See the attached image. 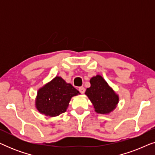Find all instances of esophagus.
Here are the masks:
<instances>
[{
    "mask_svg": "<svg viewBox=\"0 0 155 155\" xmlns=\"http://www.w3.org/2000/svg\"><path fill=\"white\" fill-rule=\"evenodd\" d=\"M79 91L81 94H84V91H85V89H84L83 87H79Z\"/></svg>",
    "mask_w": 155,
    "mask_h": 155,
    "instance_id": "esophagus-1",
    "label": "esophagus"
}]
</instances>
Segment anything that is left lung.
I'll use <instances>...</instances> for the list:
<instances>
[{
  "label": "left lung",
  "mask_w": 155,
  "mask_h": 155,
  "mask_svg": "<svg viewBox=\"0 0 155 155\" xmlns=\"http://www.w3.org/2000/svg\"><path fill=\"white\" fill-rule=\"evenodd\" d=\"M91 87L87 89L85 94L92 101L98 114H109L116 107L118 97L100 75L90 80Z\"/></svg>",
  "instance_id": "1"
}]
</instances>
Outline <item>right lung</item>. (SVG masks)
Instances as JSON below:
<instances>
[{
	"label": "right lung",
	"instance_id": "add662e5",
	"mask_svg": "<svg viewBox=\"0 0 155 155\" xmlns=\"http://www.w3.org/2000/svg\"><path fill=\"white\" fill-rule=\"evenodd\" d=\"M79 91L60 77H56L38 91L36 107L40 113L56 116L66 111L72 97Z\"/></svg>",
	"mask_w": 155,
	"mask_h": 155
}]
</instances>
